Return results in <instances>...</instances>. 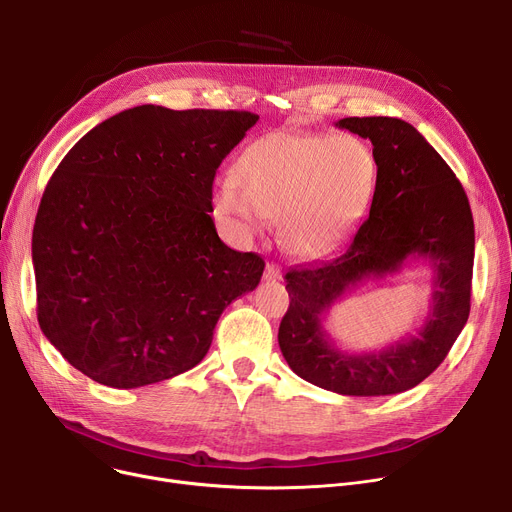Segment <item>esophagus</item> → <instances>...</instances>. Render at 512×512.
Here are the masks:
<instances>
[{
	"mask_svg": "<svg viewBox=\"0 0 512 512\" xmlns=\"http://www.w3.org/2000/svg\"><path fill=\"white\" fill-rule=\"evenodd\" d=\"M282 278V270L276 263H267L265 265V272H263V280L265 282H276Z\"/></svg>",
	"mask_w": 512,
	"mask_h": 512,
	"instance_id": "obj_1",
	"label": "esophagus"
}]
</instances>
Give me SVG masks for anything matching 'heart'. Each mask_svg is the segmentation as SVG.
<instances>
[{
	"mask_svg": "<svg viewBox=\"0 0 512 512\" xmlns=\"http://www.w3.org/2000/svg\"><path fill=\"white\" fill-rule=\"evenodd\" d=\"M378 182L369 145L353 134L272 132L236 164V180L213 188V209L236 232L253 236L280 218L292 255L328 251L365 213Z\"/></svg>",
	"mask_w": 512,
	"mask_h": 512,
	"instance_id": "heart-1",
	"label": "heart"
}]
</instances>
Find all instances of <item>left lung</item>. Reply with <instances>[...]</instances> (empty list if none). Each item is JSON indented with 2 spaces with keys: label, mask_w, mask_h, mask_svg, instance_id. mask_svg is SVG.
<instances>
[{
  "label": "left lung",
  "mask_w": 512,
  "mask_h": 512,
  "mask_svg": "<svg viewBox=\"0 0 512 512\" xmlns=\"http://www.w3.org/2000/svg\"><path fill=\"white\" fill-rule=\"evenodd\" d=\"M373 145L378 182L369 218L334 257L292 267L290 305L278 330L290 369L344 396H388L415 388L446 359L471 309L475 228L461 182L423 134L405 120L342 118ZM409 260L433 267V301L417 335L375 354L340 352L323 328L325 313L367 279Z\"/></svg>",
  "instance_id": "obj_1"
}]
</instances>
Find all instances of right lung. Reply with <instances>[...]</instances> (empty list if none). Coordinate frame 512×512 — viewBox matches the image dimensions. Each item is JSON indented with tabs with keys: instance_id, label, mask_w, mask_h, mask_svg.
Instances as JSON below:
<instances>
[{
	"instance_id": "obj_1",
	"label": "right lung",
	"mask_w": 512,
	"mask_h": 512,
	"mask_svg": "<svg viewBox=\"0 0 512 512\" xmlns=\"http://www.w3.org/2000/svg\"><path fill=\"white\" fill-rule=\"evenodd\" d=\"M257 114L137 105L97 124L45 186L37 319L87 378L139 388L193 369L263 259L220 240L211 188Z\"/></svg>"
}]
</instances>
